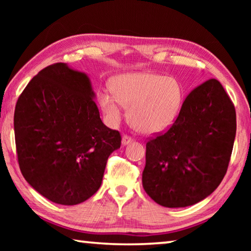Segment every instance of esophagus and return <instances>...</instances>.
Returning <instances> with one entry per match:
<instances>
[{"label":"esophagus","instance_id":"34e87169","mask_svg":"<svg viewBox=\"0 0 251 251\" xmlns=\"http://www.w3.org/2000/svg\"><path fill=\"white\" fill-rule=\"evenodd\" d=\"M131 142H133V138H131L130 136H128V135L123 136V138H122L123 145H128V144H130Z\"/></svg>","mask_w":251,"mask_h":251}]
</instances>
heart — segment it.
<instances>
[{
	"instance_id": "b5f03b06",
	"label": "heart",
	"mask_w": 251,
	"mask_h": 251,
	"mask_svg": "<svg viewBox=\"0 0 251 251\" xmlns=\"http://www.w3.org/2000/svg\"><path fill=\"white\" fill-rule=\"evenodd\" d=\"M99 99L112 125H117L124 116V107H129L131 125L143 133L154 134L175 121L184 101V91L175 78L137 72L117 76L113 92H100Z\"/></svg>"
}]
</instances>
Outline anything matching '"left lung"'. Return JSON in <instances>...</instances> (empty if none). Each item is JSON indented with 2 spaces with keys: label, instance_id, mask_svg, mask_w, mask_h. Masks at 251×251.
I'll use <instances>...</instances> for the list:
<instances>
[{
  "label": "left lung",
  "instance_id": "left-lung-1",
  "mask_svg": "<svg viewBox=\"0 0 251 251\" xmlns=\"http://www.w3.org/2000/svg\"><path fill=\"white\" fill-rule=\"evenodd\" d=\"M236 110L217 79L189 93L167 131L146 144L143 187L160 206L187 207L217 188L236 136Z\"/></svg>",
  "mask_w": 251,
  "mask_h": 251
}]
</instances>
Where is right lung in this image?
Instances as JSON below:
<instances>
[{
	"mask_svg": "<svg viewBox=\"0 0 251 251\" xmlns=\"http://www.w3.org/2000/svg\"><path fill=\"white\" fill-rule=\"evenodd\" d=\"M94 97L86 74L56 63L29 80L15 106L21 173L37 193L59 205L92 197L108 156L121 147L120 131L103 124Z\"/></svg>",
	"mask_w": 251,
	"mask_h": 251,
	"instance_id": "obj_1",
	"label": "right lung"
}]
</instances>
